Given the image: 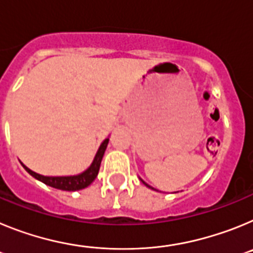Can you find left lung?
Masks as SVG:
<instances>
[{
    "label": "left lung",
    "instance_id": "1",
    "mask_svg": "<svg viewBox=\"0 0 253 253\" xmlns=\"http://www.w3.org/2000/svg\"><path fill=\"white\" fill-rule=\"evenodd\" d=\"M139 180H140V181H142L143 184L146 185V186H147V187H149V189H152V190H156V189H153V187H152V186H149V185H148V184H147V182H144V181H143V180H142V178H139Z\"/></svg>",
    "mask_w": 253,
    "mask_h": 253
}]
</instances>
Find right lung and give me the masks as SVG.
Instances as JSON below:
<instances>
[{
    "label": "right lung",
    "mask_w": 253,
    "mask_h": 253,
    "mask_svg": "<svg viewBox=\"0 0 253 253\" xmlns=\"http://www.w3.org/2000/svg\"><path fill=\"white\" fill-rule=\"evenodd\" d=\"M107 143H109V138H106V139L101 143V146L99 147V149L96 152V156L95 158H93L92 163L90 165V167L87 169H84V172H81V173H78V175L44 176L40 175V173H37V172L34 171H31V169H28L24 163H21V165L33 177L42 181L43 184L48 185V186L54 187V189L58 190H63V191H77V190H82L84 189V187L90 186L93 182V180L96 178V176L99 173L102 157H104V153L105 151H106Z\"/></svg>",
    "instance_id": "add662e5"
}]
</instances>
